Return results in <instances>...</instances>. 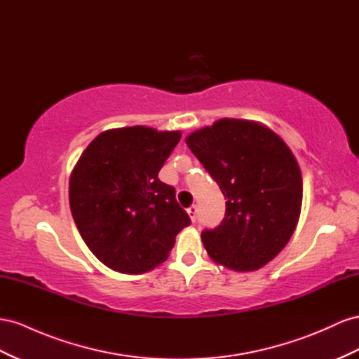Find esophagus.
Here are the masks:
<instances>
[{"instance_id": "obj_1", "label": "esophagus", "mask_w": 359, "mask_h": 359, "mask_svg": "<svg viewBox=\"0 0 359 359\" xmlns=\"http://www.w3.org/2000/svg\"><path fill=\"white\" fill-rule=\"evenodd\" d=\"M187 212H189V216H190L191 222H195V220H196V212H198V207L195 205V203H193V205H190V207L187 208Z\"/></svg>"}]
</instances>
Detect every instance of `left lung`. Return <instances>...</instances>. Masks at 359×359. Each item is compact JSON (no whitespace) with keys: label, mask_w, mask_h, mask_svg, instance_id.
<instances>
[{"label":"left lung","mask_w":359,"mask_h":359,"mask_svg":"<svg viewBox=\"0 0 359 359\" xmlns=\"http://www.w3.org/2000/svg\"><path fill=\"white\" fill-rule=\"evenodd\" d=\"M226 199L225 217L202 231L216 263L250 272L288 243L302 207L299 164L283 139L263 125L222 119L186 139Z\"/></svg>","instance_id":"8db88e82"}]
</instances>
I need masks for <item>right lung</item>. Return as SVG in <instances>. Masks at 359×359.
Returning <instances> with one entry per match:
<instances>
[{"label": "right lung", "instance_id": "obj_1", "mask_svg": "<svg viewBox=\"0 0 359 359\" xmlns=\"http://www.w3.org/2000/svg\"><path fill=\"white\" fill-rule=\"evenodd\" d=\"M180 131L128 127L101 133L75 164L69 203L93 255L121 273H143L168 258L178 232L190 225L175 189L158 172Z\"/></svg>", "mask_w": 359, "mask_h": 359}]
</instances>
